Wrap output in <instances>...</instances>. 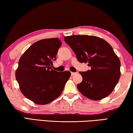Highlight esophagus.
<instances>
[{"mask_svg": "<svg viewBox=\"0 0 133 133\" xmlns=\"http://www.w3.org/2000/svg\"><path fill=\"white\" fill-rule=\"evenodd\" d=\"M76 73H75V72H71V75L74 76V75H75Z\"/></svg>", "mask_w": 133, "mask_h": 133, "instance_id": "esophagus-1", "label": "esophagus"}]
</instances>
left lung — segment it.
<instances>
[{
  "mask_svg": "<svg viewBox=\"0 0 133 133\" xmlns=\"http://www.w3.org/2000/svg\"><path fill=\"white\" fill-rule=\"evenodd\" d=\"M78 61L88 63L91 70L80 71L83 80L77 87L83 96L93 100L106 97L113 91L120 77V61L109 43L88 35L64 37Z\"/></svg>",
  "mask_w": 133,
  "mask_h": 133,
  "instance_id": "obj_1",
  "label": "left lung"
}]
</instances>
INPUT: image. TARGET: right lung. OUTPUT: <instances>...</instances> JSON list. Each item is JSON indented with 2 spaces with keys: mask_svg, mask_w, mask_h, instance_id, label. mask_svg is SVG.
I'll list each match as a JSON object with an SVG mask.
<instances>
[{
  "mask_svg": "<svg viewBox=\"0 0 133 133\" xmlns=\"http://www.w3.org/2000/svg\"><path fill=\"white\" fill-rule=\"evenodd\" d=\"M62 42L58 38L39 40L20 58L16 78L22 94L37 104L51 103L59 96L71 76L69 71L51 69Z\"/></svg>",
  "mask_w": 133,
  "mask_h": 133,
  "instance_id": "right-lung-1",
  "label": "right lung"
}]
</instances>
